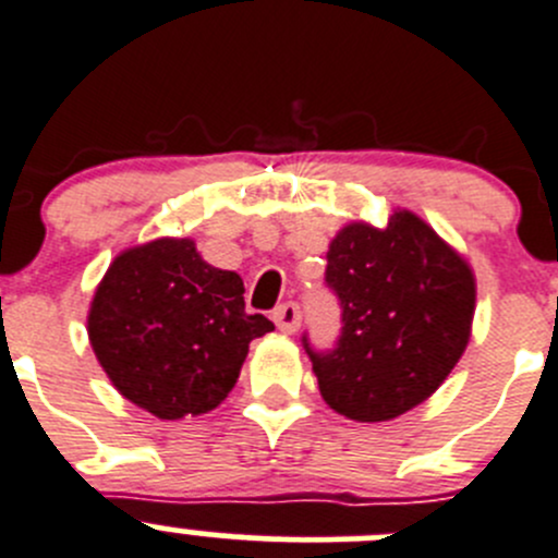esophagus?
<instances>
[{"mask_svg":"<svg viewBox=\"0 0 558 558\" xmlns=\"http://www.w3.org/2000/svg\"><path fill=\"white\" fill-rule=\"evenodd\" d=\"M271 317L279 330H284V333H295L298 325H301V308H298L295 301H284L274 308Z\"/></svg>","mask_w":558,"mask_h":558,"instance_id":"1","label":"esophagus"}]
</instances>
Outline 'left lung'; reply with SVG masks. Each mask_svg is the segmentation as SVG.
Returning <instances> with one entry per match:
<instances>
[{"mask_svg":"<svg viewBox=\"0 0 558 558\" xmlns=\"http://www.w3.org/2000/svg\"><path fill=\"white\" fill-rule=\"evenodd\" d=\"M325 287L341 308L339 339L317 350L301 336L323 399L350 421L404 415L445 383L466 350L472 271L423 219L347 225L328 250Z\"/></svg>","mask_w":558,"mask_h":558,"instance_id":"obj_1","label":"left lung"}]
</instances>
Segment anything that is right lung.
Returning a JSON list of instances; mask_svg holds the SVG:
<instances>
[{
	"label": "right lung",
	"instance_id": "1",
	"mask_svg": "<svg viewBox=\"0 0 558 558\" xmlns=\"http://www.w3.org/2000/svg\"><path fill=\"white\" fill-rule=\"evenodd\" d=\"M274 330L246 314L244 281L208 266L190 239H159L110 263L89 339L124 399L162 421L214 410L233 390L250 341Z\"/></svg>",
	"mask_w": 558,
	"mask_h": 558
}]
</instances>
